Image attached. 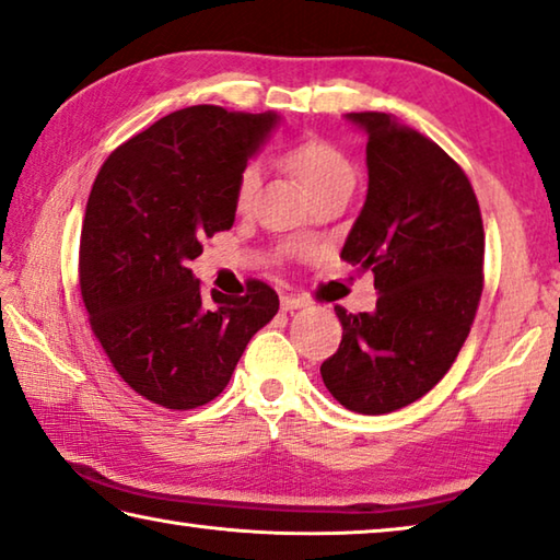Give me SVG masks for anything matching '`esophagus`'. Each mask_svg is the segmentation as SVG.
Instances as JSON below:
<instances>
[{
    "label": "esophagus",
    "instance_id": "esophagus-1",
    "mask_svg": "<svg viewBox=\"0 0 560 560\" xmlns=\"http://www.w3.org/2000/svg\"><path fill=\"white\" fill-rule=\"evenodd\" d=\"M304 306V299H296V296H281V308L283 312H296V308Z\"/></svg>",
    "mask_w": 560,
    "mask_h": 560
}]
</instances>
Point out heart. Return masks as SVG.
Returning <instances> with one entry per match:
<instances>
[{"mask_svg": "<svg viewBox=\"0 0 560 560\" xmlns=\"http://www.w3.org/2000/svg\"><path fill=\"white\" fill-rule=\"evenodd\" d=\"M281 162L294 172L308 194L316 197L331 186H353V166L341 149L328 144L324 139L308 137L294 141L281 152ZM261 186V166L259 162H246L236 176L234 203L238 211H246L256 199Z\"/></svg>", "mask_w": 560, "mask_h": 560, "instance_id": "heart-1", "label": "heart"}]
</instances>
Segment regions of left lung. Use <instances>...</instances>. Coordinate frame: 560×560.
Listing matches in <instances>:
<instances>
[{
  "mask_svg": "<svg viewBox=\"0 0 560 560\" xmlns=\"http://www.w3.org/2000/svg\"><path fill=\"white\" fill-rule=\"evenodd\" d=\"M366 131L369 194L341 259L374 273L371 314H346L322 363L331 396L378 416L419 401L454 366L483 291L486 234L464 168L392 114H349Z\"/></svg>",
  "mask_w": 560,
  "mask_h": 560,
  "instance_id": "1",
  "label": "left lung"
}]
</instances>
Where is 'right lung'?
<instances>
[{"label": "right lung", "mask_w": 560, "mask_h": 560, "mask_svg": "<svg viewBox=\"0 0 560 560\" xmlns=\"http://www.w3.org/2000/svg\"><path fill=\"white\" fill-rule=\"evenodd\" d=\"M277 119L189 106L124 141L96 174L79 289L106 359L147 401L174 411L209 404L279 312L269 283L203 299L189 269L203 238L232 229L236 176Z\"/></svg>", "instance_id": "add662e5"}]
</instances>
